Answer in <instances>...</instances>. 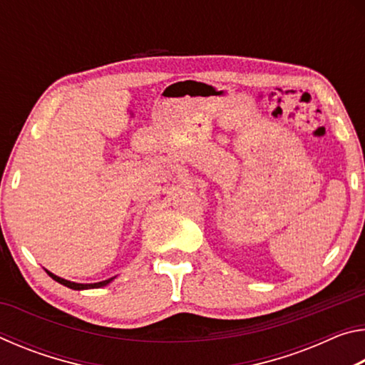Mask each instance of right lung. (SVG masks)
Listing matches in <instances>:
<instances>
[{
    "label": "right lung",
    "instance_id": "obj_1",
    "mask_svg": "<svg viewBox=\"0 0 365 365\" xmlns=\"http://www.w3.org/2000/svg\"><path fill=\"white\" fill-rule=\"evenodd\" d=\"M46 270V269H45ZM46 274L51 277L53 280H56L58 283H61V285H64V287H67V288H71V289H93V288H101V287H106V285H109L110 282H113L115 277H110V279H108V280H103V282H98V283H76V282H71V280H66V279H61V277H58V275H54L53 272H49V270H46Z\"/></svg>",
    "mask_w": 365,
    "mask_h": 365
}]
</instances>
